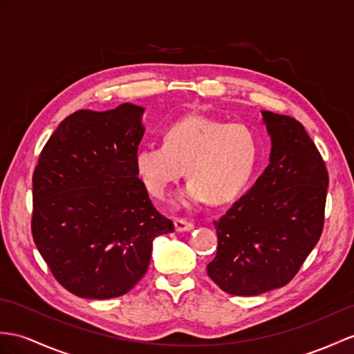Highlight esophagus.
<instances>
[{
  "label": "esophagus",
  "mask_w": 354,
  "mask_h": 354,
  "mask_svg": "<svg viewBox=\"0 0 354 354\" xmlns=\"http://www.w3.org/2000/svg\"><path fill=\"white\" fill-rule=\"evenodd\" d=\"M174 227H176V231H189L194 228V223L189 222L187 219H183V218H176L174 219Z\"/></svg>",
  "instance_id": "34e87169"
}]
</instances>
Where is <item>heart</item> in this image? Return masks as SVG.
Listing matches in <instances>:
<instances>
[{
    "label": "heart",
    "mask_w": 354,
    "mask_h": 354,
    "mask_svg": "<svg viewBox=\"0 0 354 354\" xmlns=\"http://www.w3.org/2000/svg\"><path fill=\"white\" fill-rule=\"evenodd\" d=\"M260 154L258 136L246 124L205 115H187L171 123L163 144L135 151V168L149 194L163 198L183 176L191 180L180 203L232 201L245 191Z\"/></svg>",
    "instance_id": "heart-1"
}]
</instances>
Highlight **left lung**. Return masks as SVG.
I'll return each mask as SVG.
<instances>
[{
  "mask_svg": "<svg viewBox=\"0 0 354 354\" xmlns=\"http://www.w3.org/2000/svg\"><path fill=\"white\" fill-rule=\"evenodd\" d=\"M270 163L255 185L214 221L218 251L207 274L225 292L257 296L287 286L324 227L329 174L296 118L263 111Z\"/></svg>",
  "mask_w": 354,
  "mask_h": 354,
  "instance_id": "left-lung-1",
  "label": "left lung"
}]
</instances>
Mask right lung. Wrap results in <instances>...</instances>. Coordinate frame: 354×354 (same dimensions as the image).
I'll use <instances>...</instances> for the list:
<instances>
[{
  "label": "right lung",
  "mask_w": 354,
  "mask_h": 354,
  "mask_svg": "<svg viewBox=\"0 0 354 354\" xmlns=\"http://www.w3.org/2000/svg\"><path fill=\"white\" fill-rule=\"evenodd\" d=\"M144 109H80L43 147L32 174L31 234L50 273L72 295L112 299L149 269L154 237L174 231L138 178Z\"/></svg>",
  "instance_id": "right-lung-1"
}]
</instances>
